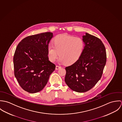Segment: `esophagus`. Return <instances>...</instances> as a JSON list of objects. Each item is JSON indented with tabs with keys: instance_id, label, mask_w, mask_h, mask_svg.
<instances>
[{
	"instance_id": "esophagus-1",
	"label": "esophagus",
	"mask_w": 122,
	"mask_h": 122,
	"mask_svg": "<svg viewBox=\"0 0 122 122\" xmlns=\"http://www.w3.org/2000/svg\"><path fill=\"white\" fill-rule=\"evenodd\" d=\"M61 66H58V65H57L56 66V68H55V69L56 70H59V69H61Z\"/></svg>"
}]
</instances>
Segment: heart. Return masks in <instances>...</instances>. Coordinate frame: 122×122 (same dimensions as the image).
<instances>
[{
	"label": "heart",
	"instance_id": "1",
	"mask_svg": "<svg viewBox=\"0 0 122 122\" xmlns=\"http://www.w3.org/2000/svg\"><path fill=\"white\" fill-rule=\"evenodd\" d=\"M53 43V45H49L47 48L50 60L55 61L59 53L60 61L68 65L76 62L82 56L85 48L82 38L67 34L57 36Z\"/></svg>",
	"mask_w": 122,
	"mask_h": 122
}]
</instances>
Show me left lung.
Wrapping results in <instances>:
<instances>
[{"label":"left lung","mask_w":122,"mask_h":122,"mask_svg":"<svg viewBox=\"0 0 122 122\" xmlns=\"http://www.w3.org/2000/svg\"><path fill=\"white\" fill-rule=\"evenodd\" d=\"M83 38L85 46L82 56L76 62L65 68V83L78 92H86L97 83L107 60L106 49L101 39L87 33Z\"/></svg>","instance_id":"8db88e82"}]
</instances>
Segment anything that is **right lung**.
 <instances>
[{
	"label": "right lung",
	"mask_w": 122,
	"mask_h": 122,
	"mask_svg": "<svg viewBox=\"0 0 122 122\" xmlns=\"http://www.w3.org/2000/svg\"><path fill=\"white\" fill-rule=\"evenodd\" d=\"M52 36L50 32L30 36L16 48L13 58L15 76L20 87L28 92L43 89L55 69L48 57L47 48Z\"/></svg>",
	"instance_id": "obj_1"
}]
</instances>
